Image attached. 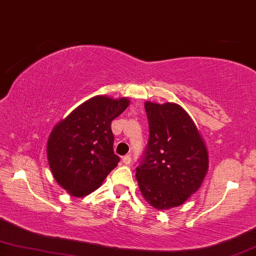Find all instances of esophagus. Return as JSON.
I'll use <instances>...</instances> for the list:
<instances>
[{"label":"esophagus","mask_w":256,"mask_h":256,"mask_svg":"<svg viewBox=\"0 0 256 256\" xmlns=\"http://www.w3.org/2000/svg\"><path fill=\"white\" fill-rule=\"evenodd\" d=\"M122 161H123L124 164H131V156H125L122 158Z\"/></svg>","instance_id":"obj_1"}]
</instances>
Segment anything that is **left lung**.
<instances>
[{
    "label": "left lung",
    "instance_id": "1",
    "mask_svg": "<svg viewBox=\"0 0 256 256\" xmlns=\"http://www.w3.org/2000/svg\"><path fill=\"white\" fill-rule=\"evenodd\" d=\"M150 138L136 178L158 210L178 206L196 192L208 168L206 147L195 123L175 103H145Z\"/></svg>",
    "mask_w": 256,
    "mask_h": 256
}]
</instances>
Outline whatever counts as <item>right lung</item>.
Masks as SVG:
<instances>
[{"mask_svg":"<svg viewBox=\"0 0 256 256\" xmlns=\"http://www.w3.org/2000/svg\"><path fill=\"white\" fill-rule=\"evenodd\" d=\"M126 97L95 96L86 100L52 130L48 159L53 178L72 196L84 197L102 184L117 167L111 122L126 109Z\"/></svg>","mask_w":256,"mask_h":256,"instance_id":"1","label":"right lung"}]
</instances>
